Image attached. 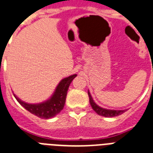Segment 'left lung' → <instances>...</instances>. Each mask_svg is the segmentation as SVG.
Listing matches in <instances>:
<instances>
[{"mask_svg": "<svg viewBox=\"0 0 153 153\" xmlns=\"http://www.w3.org/2000/svg\"><path fill=\"white\" fill-rule=\"evenodd\" d=\"M88 95H89L90 103H91L92 109L95 111L98 115H102V116H104V117H115V116H118V115H121V114H123V112L126 111V110H110V109L101 108L99 105L96 104L95 101L93 100L89 91H88Z\"/></svg>", "mask_w": 153, "mask_h": 153, "instance_id": "8db88e82", "label": "left lung"}]
</instances>
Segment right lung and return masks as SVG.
I'll return each instance as SVG.
<instances>
[{"label": "right lung", "instance_id": "add662e5", "mask_svg": "<svg viewBox=\"0 0 153 153\" xmlns=\"http://www.w3.org/2000/svg\"><path fill=\"white\" fill-rule=\"evenodd\" d=\"M76 76L77 74H74L62 79L51 97L40 103H28L20 100L15 94L13 95L23 108L36 116L46 120L53 118L63 109L70 84Z\"/></svg>", "mask_w": 153, "mask_h": 153}]
</instances>
